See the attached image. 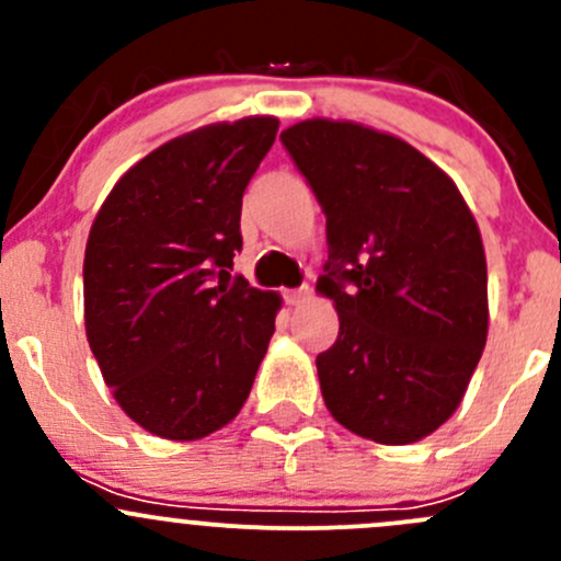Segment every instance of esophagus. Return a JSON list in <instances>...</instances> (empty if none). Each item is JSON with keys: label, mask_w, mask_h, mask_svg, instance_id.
Returning a JSON list of instances; mask_svg holds the SVG:
<instances>
[{"label": "esophagus", "mask_w": 561, "mask_h": 561, "mask_svg": "<svg viewBox=\"0 0 561 561\" xmlns=\"http://www.w3.org/2000/svg\"><path fill=\"white\" fill-rule=\"evenodd\" d=\"M307 298H312V287H298V290H287L285 293V301L290 304V307H296V304H304Z\"/></svg>", "instance_id": "34e87169"}]
</instances>
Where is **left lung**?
<instances>
[{"mask_svg":"<svg viewBox=\"0 0 561 561\" xmlns=\"http://www.w3.org/2000/svg\"><path fill=\"white\" fill-rule=\"evenodd\" d=\"M279 138L325 214L328 412L380 445L417 443L461 404L489 336L478 222L450 175L393 135L307 118Z\"/></svg>","mask_w":561,"mask_h":561,"instance_id":"1","label":"left lung"}]
</instances>
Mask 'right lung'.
Instances as JSON below:
<instances>
[{
  "label": "right lung",
  "instance_id": "right-lung-1",
  "mask_svg": "<svg viewBox=\"0 0 561 561\" xmlns=\"http://www.w3.org/2000/svg\"><path fill=\"white\" fill-rule=\"evenodd\" d=\"M279 122L186 133L129 168L83 257L87 339L118 407L162 439L208 437L244 407L282 298L230 276L241 197Z\"/></svg>",
  "mask_w": 561,
  "mask_h": 561
}]
</instances>
